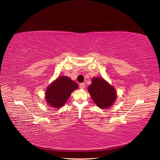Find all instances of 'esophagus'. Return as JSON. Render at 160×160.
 <instances>
[{"mask_svg": "<svg viewBox=\"0 0 160 160\" xmlns=\"http://www.w3.org/2000/svg\"><path fill=\"white\" fill-rule=\"evenodd\" d=\"M86 87V84L84 83H81L80 84V89H84Z\"/></svg>", "mask_w": 160, "mask_h": 160, "instance_id": "obj_1", "label": "esophagus"}]
</instances>
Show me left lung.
Here are the masks:
<instances>
[{
    "mask_svg": "<svg viewBox=\"0 0 160 160\" xmlns=\"http://www.w3.org/2000/svg\"><path fill=\"white\" fill-rule=\"evenodd\" d=\"M88 89L92 100L101 109L110 108L117 97L115 88L103 78L93 77Z\"/></svg>",
    "mask_w": 160,
    "mask_h": 160,
    "instance_id": "left-lung-1",
    "label": "left lung"
}]
</instances>
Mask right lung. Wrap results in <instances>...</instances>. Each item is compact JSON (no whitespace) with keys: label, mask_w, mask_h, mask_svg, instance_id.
Returning a JSON list of instances; mask_svg holds the SVG:
<instances>
[{"label":"right lung","mask_w":160,"mask_h":160,"mask_svg":"<svg viewBox=\"0 0 160 160\" xmlns=\"http://www.w3.org/2000/svg\"><path fill=\"white\" fill-rule=\"evenodd\" d=\"M78 88V83L68 77L61 76L57 78L46 89L45 98L47 105L54 108H62L73 91Z\"/></svg>","instance_id":"1"}]
</instances>
